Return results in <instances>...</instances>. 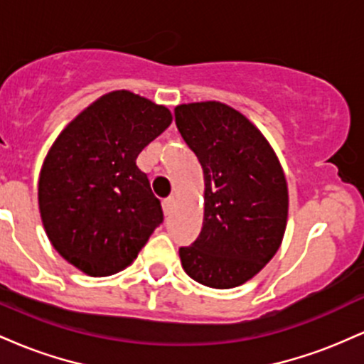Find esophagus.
<instances>
[{
  "label": "esophagus",
  "instance_id": "1",
  "mask_svg": "<svg viewBox=\"0 0 364 364\" xmlns=\"http://www.w3.org/2000/svg\"><path fill=\"white\" fill-rule=\"evenodd\" d=\"M174 202H176V198H174V196H168V198L162 202V208H164L166 214H171V210H173V207H174Z\"/></svg>",
  "mask_w": 364,
  "mask_h": 364
}]
</instances>
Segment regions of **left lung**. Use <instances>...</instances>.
<instances>
[{
  "label": "left lung",
  "mask_w": 364,
  "mask_h": 364,
  "mask_svg": "<svg viewBox=\"0 0 364 364\" xmlns=\"http://www.w3.org/2000/svg\"><path fill=\"white\" fill-rule=\"evenodd\" d=\"M174 116L205 181L202 231L179 248L181 265L207 287L241 286L282 243L289 208L282 166L260 129L228 104H181Z\"/></svg>",
  "instance_id": "1"
}]
</instances>
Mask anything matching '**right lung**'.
<instances>
[{
  "instance_id": "obj_1",
  "label": "right lung",
  "mask_w": 364,
  "mask_h": 364,
  "mask_svg": "<svg viewBox=\"0 0 364 364\" xmlns=\"http://www.w3.org/2000/svg\"><path fill=\"white\" fill-rule=\"evenodd\" d=\"M173 121L166 106L129 90L104 94L54 140L39 176V210L58 253L106 277L136 258L162 223L136 157Z\"/></svg>"
}]
</instances>
